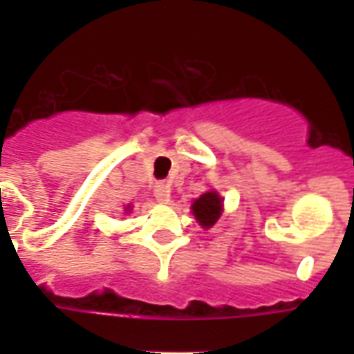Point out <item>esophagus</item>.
<instances>
[{
	"label": "esophagus",
	"mask_w": 354,
	"mask_h": 354,
	"mask_svg": "<svg viewBox=\"0 0 354 354\" xmlns=\"http://www.w3.org/2000/svg\"><path fill=\"white\" fill-rule=\"evenodd\" d=\"M154 196L161 204H169L171 202V187H169V183H158L154 187Z\"/></svg>",
	"instance_id": "esophagus-1"
}]
</instances>
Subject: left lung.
<instances>
[{"mask_svg":"<svg viewBox=\"0 0 354 354\" xmlns=\"http://www.w3.org/2000/svg\"><path fill=\"white\" fill-rule=\"evenodd\" d=\"M191 209H193L194 218L200 222V226L211 227L221 218L224 204H222L221 194L216 191H207V193L200 194V198L194 200Z\"/></svg>","mask_w":354,"mask_h":354,"instance_id":"left-lung-1","label":"left lung"}]
</instances>
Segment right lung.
<instances>
[{
    "instance_id": "add662e5",
    "label": "right lung",
    "mask_w": 354,
    "mask_h": 354,
    "mask_svg": "<svg viewBox=\"0 0 354 354\" xmlns=\"http://www.w3.org/2000/svg\"><path fill=\"white\" fill-rule=\"evenodd\" d=\"M124 211H130V205H127V207H124Z\"/></svg>"
}]
</instances>
